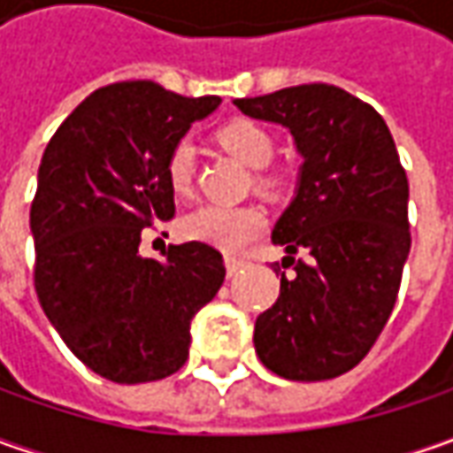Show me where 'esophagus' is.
Wrapping results in <instances>:
<instances>
[{
	"label": "esophagus",
	"mask_w": 453,
	"mask_h": 453,
	"mask_svg": "<svg viewBox=\"0 0 453 453\" xmlns=\"http://www.w3.org/2000/svg\"><path fill=\"white\" fill-rule=\"evenodd\" d=\"M244 267V259H236V257H226V274L234 277L236 272Z\"/></svg>",
	"instance_id": "obj_1"
}]
</instances>
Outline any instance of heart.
Segmentation results:
<instances>
[{"label": "heart", "mask_w": 453, "mask_h": 453, "mask_svg": "<svg viewBox=\"0 0 453 453\" xmlns=\"http://www.w3.org/2000/svg\"><path fill=\"white\" fill-rule=\"evenodd\" d=\"M217 143L250 168H265L274 156L272 133L250 118H234L217 131ZM196 176V150L188 141H176L165 156V179L176 194H188ZM267 186L277 183V173L259 176ZM267 229V217L259 206H224L203 203L181 221L183 236L206 242L211 247L236 252Z\"/></svg>", "instance_id": "heart-1"}]
</instances>
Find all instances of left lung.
I'll return each mask as SVG.
<instances>
[{"instance_id":"obj_1","label":"left lung","mask_w":453,"mask_h":453,"mask_svg":"<svg viewBox=\"0 0 453 453\" xmlns=\"http://www.w3.org/2000/svg\"><path fill=\"white\" fill-rule=\"evenodd\" d=\"M234 105L285 126L303 156L297 194L272 232L295 277L282 272L277 303L254 322V350L288 380L348 373L391 318L411 250L409 179L391 131L373 105L325 82Z\"/></svg>"}]
</instances>
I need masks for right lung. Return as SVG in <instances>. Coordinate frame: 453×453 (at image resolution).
Listing matches in <instances>:
<instances>
[{
    "label": "right lung",
    "instance_id": "obj_1",
    "mask_svg": "<svg viewBox=\"0 0 453 453\" xmlns=\"http://www.w3.org/2000/svg\"><path fill=\"white\" fill-rule=\"evenodd\" d=\"M217 96L183 97L150 80L85 97L44 149L29 209L35 289L65 345L113 383H149L188 357L191 320L224 282L203 242L141 257V234L173 217L165 156Z\"/></svg>",
    "mask_w": 453,
    "mask_h": 453
}]
</instances>
